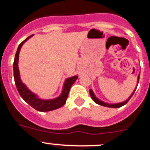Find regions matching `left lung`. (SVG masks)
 Instances as JSON below:
<instances>
[{
	"instance_id": "1",
	"label": "left lung",
	"mask_w": 150,
	"mask_h": 150,
	"mask_svg": "<svg viewBox=\"0 0 150 150\" xmlns=\"http://www.w3.org/2000/svg\"><path fill=\"white\" fill-rule=\"evenodd\" d=\"M139 78H140V74H139V76H138V82H139ZM136 89H135L134 92H133V93H132V95L130 96V97H129V99H127V100L125 101V102H122V103H115V104H110V103H104V102H103V101H100L99 99H97V98L95 97V94L93 93V91H92V90H90V96H91L92 99H93V101H95V103H97V104L101 105V106H103L109 107V108H120V107L122 106H124V105H125V104H126V103H127V102H128V101H129V99H130L131 98H132V96L134 95V94L135 91H136Z\"/></svg>"
}]
</instances>
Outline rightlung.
Here are the masks:
<instances>
[{"label": "right lung", "instance_id": "right-lung-1", "mask_svg": "<svg viewBox=\"0 0 150 150\" xmlns=\"http://www.w3.org/2000/svg\"><path fill=\"white\" fill-rule=\"evenodd\" d=\"M32 35L29 36L25 40H23L21 44L18 45V47L16 51L15 57H14V63H13V68H14V83H15L16 88L19 93V95L22 97L25 102H27L31 107L35 108L38 111L41 112H47L51 111V110H55V109L59 108L62 106H64V103H66L68 95L70 90V88L72 85L74 83V82L78 79L77 76H72L71 78L67 79L65 81L62 92L60 97L51 100H43L37 97V96L31 92L30 90L28 89L26 86L21 82V79L19 76V70L18 67V55H19L20 50L23 44L25 42L30 38Z\"/></svg>", "mask_w": 150, "mask_h": 150}]
</instances>
